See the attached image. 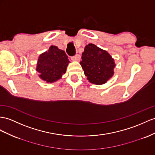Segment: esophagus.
<instances>
[{
	"mask_svg": "<svg viewBox=\"0 0 155 155\" xmlns=\"http://www.w3.org/2000/svg\"><path fill=\"white\" fill-rule=\"evenodd\" d=\"M80 59H81V55L79 54H76L75 55H74V56L71 57V59L73 61H78Z\"/></svg>",
	"mask_w": 155,
	"mask_h": 155,
	"instance_id": "obj_1",
	"label": "esophagus"
}]
</instances>
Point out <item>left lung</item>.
I'll use <instances>...</instances> for the list:
<instances>
[{"instance_id": "left-lung-1", "label": "left lung", "mask_w": 155, "mask_h": 155, "mask_svg": "<svg viewBox=\"0 0 155 155\" xmlns=\"http://www.w3.org/2000/svg\"><path fill=\"white\" fill-rule=\"evenodd\" d=\"M82 55L80 63L90 82L100 85L112 77L115 63L107 51L89 44Z\"/></svg>"}]
</instances>
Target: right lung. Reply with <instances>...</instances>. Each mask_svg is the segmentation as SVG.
Listing matches in <instances>:
<instances>
[{"instance_id": "obj_1", "label": "right lung", "mask_w": 155, "mask_h": 155, "mask_svg": "<svg viewBox=\"0 0 155 155\" xmlns=\"http://www.w3.org/2000/svg\"><path fill=\"white\" fill-rule=\"evenodd\" d=\"M69 62L64 51L55 46H51L48 50L39 56L37 71L42 80L54 82L65 73Z\"/></svg>"}]
</instances>
